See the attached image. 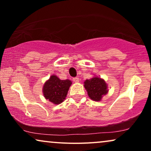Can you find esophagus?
<instances>
[{
    "label": "esophagus",
    "instance_id": "esophagus-1",
    "mask_svg": "<svg viewBox=\"0 0 151 151\" xmlns=\"http://www.w3.org/2000/svg\"><path fill=\"white\" fill-rule=\"evenodd\" d=\"M73 82H79V78H73Z\"/></svg>",
    "mask_w": 151,
    "mask_h": 151
}]
</instances>
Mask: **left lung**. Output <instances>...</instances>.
Listing matches in <instances>:
<instances>
[{
  "mask_svg": "<svg viewBox=\"0 0 151 151\" xmlns=\"http://www.w3.org/2000/svg\"><path fill=\"white\" fill-rule=\"evenodd\" d=\"M84 84L88 97L94 101H100L109 91L108 86L104 80L96 76L90 80H86Z\"/></svg>",
  "mask_w": 151,
  "mask_h": 151,
  "instance_id": "obj_1",
  "label": "left lung"
}]
</instances>
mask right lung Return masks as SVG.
Wrapping results in <instances>:
<instances>
[{
	"instance_id": "1",
	"label": "right lung",
	"mask_w": 151,
	"mask_h": 151,
	"mask_svg": "<svg viewBox=\"0 0 151 151\" xmlns=\"http://www.w3.org/2000/svg\"><path fill=\"white\" fill-rule=\"evenodd\" d=\"M71 84V80H62L56 76L53 75L43 86V95L49 102L54 104H59L65 100Z\"/></svg>"
}]
</instances>
